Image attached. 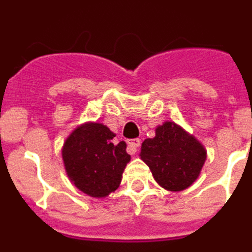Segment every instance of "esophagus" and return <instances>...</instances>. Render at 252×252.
<instances>
[{
    "instance_id": "esophagus-1",
    "label": "esophagus",
    "mask_w": 252,
    "mask_h": 252,
    "mask_svg": "<svg viewBox=\"0 0 252 252\" xmlns=\"http://www.w3.org/2000/svg\"><path fill=\"white\" fill-rule=\"evenodd\" d=\"M140 145H141V140L140 139H132L128 141V149H130V151L132 154L136 153L137 148H139Z\"/></svg>"
}]
</instances>
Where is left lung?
Returning <instances> with one entry per match:
<instances>
[{"instance_id":"1","label":"left lung","mask_w":252,"mask_h":252,"mask_svg":"<svg viewBox=\"0 0 252 252\" xmlns=\"http://www.w3.org/2000/svg\"><path fill=\"white\" fill-rule=\"evenodd\" d=\"M155 133L142 142L140 154L155 180L174 192L192 186L206 160L203 146L174 122H165Z\"/></svg>"}]
</instances>
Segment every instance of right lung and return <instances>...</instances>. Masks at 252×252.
Returning <instances> with one entry per match:
<instances>
[{"label": "right lung", "instance_id": "right-lung-1", "mask_svg": "<svg viewBox=\"0 0 252 252\" xmlns=\"http://www.w3.org/2000/svg\"><path fill=\"white\" fill-rule=\"evenodd\" d=\"M115 133L102 124L90 122L66 139L63 160L68 177L79 190L91 197H106L119 188L130 155L126 142L117 145Z\"/></svg>", "mask_w": 252, "mask_h": 252}]
</instances>
